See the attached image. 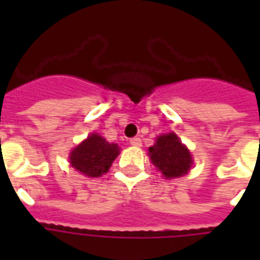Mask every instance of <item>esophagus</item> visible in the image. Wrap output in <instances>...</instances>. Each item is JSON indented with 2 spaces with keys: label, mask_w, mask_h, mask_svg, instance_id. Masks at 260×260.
I'll use <instances>...</instances> for the list:
<instances>
[{
  "label": "esophagus",
  "mask_w": 260,
  "mask_h": 260,
  "mask_svg": "<svg viewBox=\"0 0 260 260\" xmlns=\"http://www.w3.org/2000/svg\"><path fill=\"white\" fill-rule=\"evenodd\" d=\"M129 143L135 147H140V146H142V139H140V138H132L129 140Z\"/></svg>",
  "instance_id": "esophagus-1"
}]
</instances>
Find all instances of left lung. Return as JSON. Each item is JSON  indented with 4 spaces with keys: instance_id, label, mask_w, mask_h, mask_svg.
Instances as JSON below:
<instances>
[{
    "instance_id": "1",
    "label": "left lung",
    "mask_w": 260,
    "mask_h": 260,
    "mask_svg": "<svg viewBox=\"0 0 260 260\" xmlns=\"http://www.w3.org/2000/svg\"><path fill=\"white\" fill-rule=\"evenodd\" d=\"M148 151L151 162L166 178L182 177L191 167V155L175 134L159 136Z\"/></svg>"
}]
</instances>
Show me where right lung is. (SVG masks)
Wrapping results in <instances>:
<instances>
[{
    "label": "right lung",
    "mask_w": 260,
    "mask_h": 260,
    "mask_svg": "<svg viewBox=\"0 0 260 260\" xmlns=\"http://www.w3.org/2000/svg\"><path fill=\"white\" fill-rule=\"evenodd\" d=\"M118 154L117 144L108 143L100 135L93 134L73 150L70 163L75 170L87 177H101L109 170Z\"/></svg>",
    "instance_id": "obj_1"
}]
</instances>
